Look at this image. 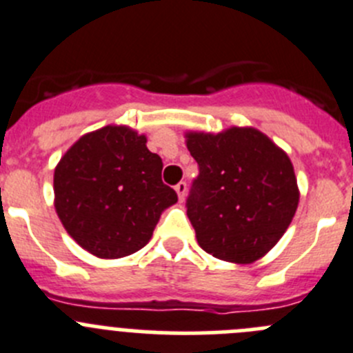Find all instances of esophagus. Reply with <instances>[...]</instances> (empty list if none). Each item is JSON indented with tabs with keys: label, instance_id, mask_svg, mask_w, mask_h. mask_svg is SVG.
Masks as SVG:
<instances>
[{
	"label": "esophagus",
	"instance_id": "1",
	"mask_svg": "<svg viewBox=\"0 0 353 353\" xmlns=\"http://www.w3.org/2000/svg\"><path fill=\"white\" fill-rule=\"evenodd\" d=\"M176 192H177V196H179V200L183 202L184 196H186V192H188V184L184 183V181H181V183L176 184Z\"/></svg>",
	"mask_w": 353,
	"mask_h": 353
}]
</instances>
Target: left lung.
Segmentation results:
<instances>
[{"mask_svg":"<svg viewBox=\"0 0 353 353\" xmlns=\"http://www.w3.org/2000/svg\"><path fill=\"white\" fill-rule=\"evenodd\" d=\"M186 146L199 163L186 200L199 245L236 265L263 258L298 209L299 190L288 153L252 127L188 132Z\"/></svg>","mask_w":353,"mask_h":353,"instance_id":"obj_1","label":"left lung"}]
</instances>
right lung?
<instances>
[{
  "instance_id": "obj_1",
  "label": "right lung",
  "mask_w": 353,
  "mask_h": 353,
  "mask_svg": "<svg viewBox=\"0 0 353 353\" xmlns=\"http://www.w3.org/2000/svg\"><path fill=\"white\" fill-rule=\"evenodd\" d=\"M161 169L146 136L130 127L108 125L81 136L54 172V203L65 232L102 259L143 249L160 214L177 202Z\"/></svg>"
}]
</instances>
